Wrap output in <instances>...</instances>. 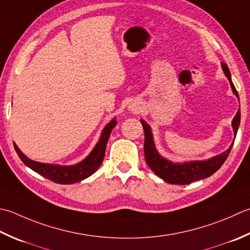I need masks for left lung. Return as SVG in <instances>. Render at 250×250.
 <instances>
[{"instance_id":"1","label":"left lung","mask_w":250,"mask_h":250,"mask_svg":"<svg viewBox=\"0 0 250 250\" xmlns=\"http://www.w3.org/2000/svg\"><path fill=\"white\" fill-rule=\"evenodd\" d=\"M221 67L224 75L228 78L233 93L239 101L238 93L232 82L231 72H229L228 66L224 62L221 63ZM141 124L143 125L145 134L144 154L146 163H147L148 167L153 170V172L156 175H158L160 179H163L166 182L170 184H189L194 182V181L206 179L210 177V175H212L217 170L221 168V166L224 164V161L227 160L234 144L233 141V143L229 145V147L226 151H223V153L217 156H213V157L209 159L184 161V163H173V161L165 158L164 156H161L158 153V150L155 146L154 136L153 132H151L150 125L143 119H141ZM239 124H241V108L237 110L235 117H234L232 120L234 136H236Z\"/></svg>"}]
</instances>
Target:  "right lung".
<instances>
[{
  "label": "right lung",
  "instance_id": "add662e5",
  "mask_svg": "<svg viewBox=\"0 0 250 250\" xmlns=\"http://www.w3.org/2000/svg\"><path fill=\"white\" fill-rule=\"evenodd\" d=\"M117 125L116 118L111 119L108 124L103 129L99 141H97L94 148L91 150V153L86 157L81 160L80 163L71 166H62L56 164H44L39 163L29 159L22 151L18 148V146L14 143L15 150H16L19 158L21 159L22 163L36 171L37 173L41 174L42 177L46 178L53 182L58 184H73L80 181L89 178L95 171L99 169L103 163L105 156V149L107 145V141L109 139L111 130L115 128Z\"/></svg>",
  "mask_w": 250,
  "mask_h": 250
}]
</instances>
